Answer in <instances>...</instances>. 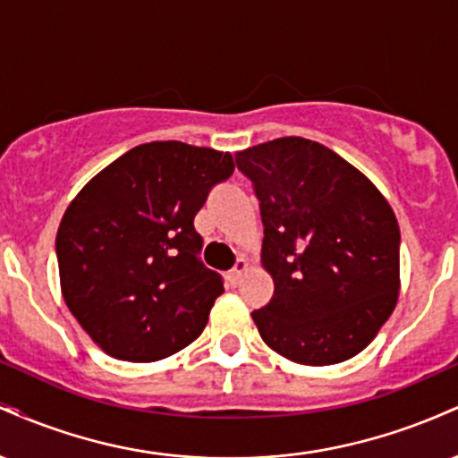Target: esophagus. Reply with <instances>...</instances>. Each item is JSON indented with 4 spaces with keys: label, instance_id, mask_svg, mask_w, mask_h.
Listing matches in <instances>:
<instances>
[{
    "label": "esophagus",
    "instance_id": "obj_1",
    "mask_svg": "<svg viewBox=\"0 0 458 458\" xmlns=\"http://www.w3.org/2000/svg\"><path fill=\"white\" fill-rule=\"evenodd\" d=\"M247 267H250V262H247V259L236 260V265L233 267V271H230V280H233V284H239L241 282V277H243V273L247 271Z\"/></svg>",
    "mask_w": 458,
    "mask_h": 458
}]
</instances>
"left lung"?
I'll return each instance as SVG.
<instances>
[{"label":"left lung","instance_id":"1","mask_svg":"<svg viewBox=\"0 0 458 458\" xmlns=\"http://www.w3.org/2000/svg\"><path fill=\"white\" fill-rule=\"evenodd\" d=\"M265 225L276 291L254 310L269 349L329 366L364 351L401 291V230L383 193L327 146L277 138L236 152Z\"/></svg>","mask_w":458,"mask_h":458}]
</instances>
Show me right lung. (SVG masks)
<instances>
[{"instance_id": "right-lung-1", "label": "right lung", "mask_w": 458, "mask_h": 458, "mask_svg": "<svg viewBox=\"0 0 458 458\" xmlns=\"http://www.w3.org/2000/svg\"><path fill=\"white\" fill-rule=\"evenodd\" d=\"M233 172L230 152L150 141L109 163L68 204L55 236L62 297L105 353L157 361L207 327L224 282L198 259L193 219Z\"/></svg>"}]
</instances>
